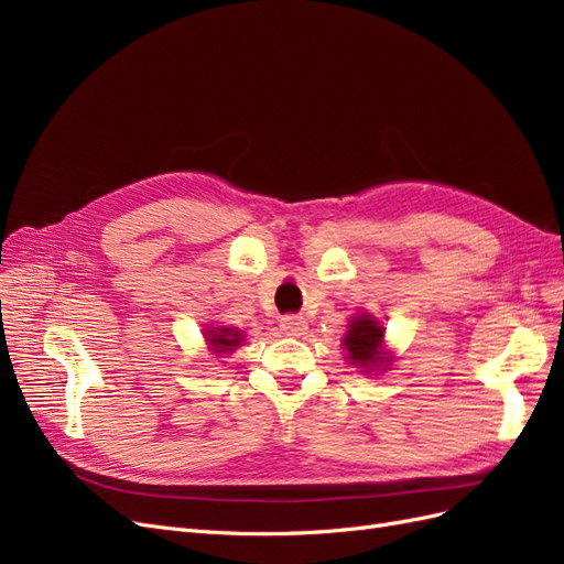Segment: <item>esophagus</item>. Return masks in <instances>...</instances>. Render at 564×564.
Masks as SVG:
<instances>
[{
    "instance_id": "obj_1",
    "label": "esophagus",
    "mask_w": 564,
    "mask_h": 564,
    "mask_svg": "<svg viewBox=\"0 0 564 564\" xmlns=\"http://www.w3.org/2000/svg\"><path fill=\"white\" fill-rule=\"evenodd\" d=\"M305 327H308V322H305L303 315H284L280 319V329L286 336H299L305 332Z\"/></svg>"
}]
</instances>
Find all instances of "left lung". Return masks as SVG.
Instances as JSON below:
<instances>
[{"mask_svg": "<svg viewBox=\"0 0 564 564\" xmlns=\"http://www.w3.org/2000/svg\"><path fill=\"white\" fill-rule=\"evenodd\" d=\"M381 338L383 329L379 327L377 319H371V315L355 317L344 340L346 350L350 352V362L357 367H377L379 362H383L386 357L379 352Z\"/></svg>", "mask_w": 564, "mask_h": 564, "instance_id": "left-lung-1", "label": "left lung"}]
</instances>
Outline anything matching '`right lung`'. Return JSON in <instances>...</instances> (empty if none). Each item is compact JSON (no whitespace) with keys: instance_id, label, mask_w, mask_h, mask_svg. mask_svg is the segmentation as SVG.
<instances>
[{"instance_id":"obj_1","label":"right lung","mask_w":564,"mask_h":564,"mask_svg":"<svg viewBox=\"0 0 564 564\" xmlns=\"http://www.w3.org/2000/svg\"><path fill=\"white\" fill-rule=\"evenodd\" d=\"M207 340L216 348V352H226L240 346V332L237 329H216L207 332Z\"/></svg>"}]
</instances>
